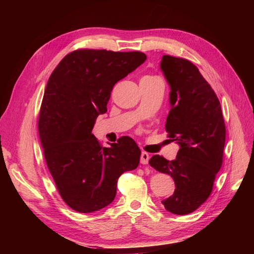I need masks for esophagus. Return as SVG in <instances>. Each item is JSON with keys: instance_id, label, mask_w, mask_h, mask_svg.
Listing matches in <instances>:
<instances>
[{"instance_id": "obj_1", "label": "esophagus", "mask_w": 254, "mask_h": 254, "mask_svg": "<svg viewBox=\"0 0 254 254\" xmlns=\"http://www.w3.org/2000/svg\"><path fill=\"white\" fill-rule=\"evenodd\" d=\"M149 158H150V157H149V153L143 151V152L141 153V163H142V164H147L148 161H149Z\"/></svg>"}]
</instances>
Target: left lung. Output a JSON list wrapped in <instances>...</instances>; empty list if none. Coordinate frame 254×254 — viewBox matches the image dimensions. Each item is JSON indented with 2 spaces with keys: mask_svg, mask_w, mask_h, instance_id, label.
<instances>
[{
  "mask_svg": "<svg viewBox=\"0 0 254 254\" xmlns=\"http://www.w3.org/2000/svg\"><path fill=\"white\" fill-rule=\"evenodd\" d=\"M160 68L171 88L165 129L180 149L175 160L155 155L149 164L175 181L174 194L161 201L165 209L186 215L197 210L211 194L222 164L226 126L218 98L196 65L164 55Z\"/></svg>",
  "mask_w": 254,
  "mask_h": 254,
  "instance_id": "obj_1",
  "label": "left lung"
}]
</instances>
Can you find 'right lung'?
Here are the masks:
<instances>
[{
    "label": "right lung",
    "mask_w": 254,
    "mask_h": 254,
    "mask_svg": "<svg viewBox=\"0 0 254 254\" xmlns=\"http://www.w3.org/2000/svg\"><path fill=\"white\" fill-rule=\"evenodd\" d=\"M145 60L141 52L78 50L50 76L38 129L59 194L75 211L91 213L110 204L119 177L140 163L141 150L131 137L102 147L92 129L107 112L114 84Z\"/></svg>",
    "instance_id": "obj_1"
}]
</instances>
